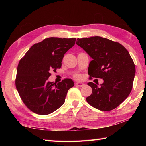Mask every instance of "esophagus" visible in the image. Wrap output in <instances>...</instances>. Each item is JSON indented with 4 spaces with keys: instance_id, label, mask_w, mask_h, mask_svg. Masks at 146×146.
Returning <instances> with one entry per match:
<instances>
[{
    "instance_id": "obj_1",
    "label": "esophagus",
    "mask_w": 146,
    "mask_h": 146,
    "mask_svg": "<svg viewBox=\"0 0 146 146\" xmlns=\"http://www.w3.org/2000/svg\"><path fill=\"white\" fill-rule=\"evenodd\" d=\"M75 85L76 86H80V87H82V86H83V85H84V84H83V83L76 82V83H75Z\"/></svg>"
}]
</instances>
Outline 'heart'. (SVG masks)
<instances>
[{
	"mask_svg": "<svg viewBox=\"0 0 146 146\" xmlns=\"http://www.w3.org/2000/svg\"><path fill=\"white\" fill-rule=\"evenodd\" d=\"M75 77H76V78H78V79H80V78H81V76H80V75H76Z\"/></svg>",
	"mask_w": 146,
	"mask_h": 146,
	"instance_id": "1",
	"label": "heart"
}]
</instances>
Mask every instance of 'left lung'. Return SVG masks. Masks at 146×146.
I'll use <instances>...</instances> for the list:
<instances>
[{
	"instance_id": "8db88e82",
	"label": "left lung",
	"mask_w": 146,
	"mask_h": 146,
	"mask_svg": "<svg viewBox=\"0 0 146 146\" xmlns=\"http://www.w3.org/2000/svg\"><path fill=\"white\" fill-rule=\"evenodd\" d=\"M76 44L93 59L88 69L90 78L104 80L100 86L88 83L92 93L86 101L102 111L114 109L127 98L132 88L135 67L129 52L120 43L99 36L78 38Z\"/></svg>"
}]
</instances>
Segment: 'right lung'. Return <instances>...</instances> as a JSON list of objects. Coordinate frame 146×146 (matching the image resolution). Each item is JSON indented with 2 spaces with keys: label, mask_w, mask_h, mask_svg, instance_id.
<instances>
[{
  "label": "right lung",
  "mask_w": 146,
  "mask_h": 146,
  "mask_svg": "<svg viewBox=\"0 0 146 146\" xmlns=\"http://www.w3.org/2000/svg\"><path fill=\"white\" fill-rule=\"evenodd\" d=\"M76 38H49L32 46L19 63L15 86L22 100L34 113L45 115L64 103L74 86L71 79L58 83L48 82L51 71L61 66L64 54L75 45Z\"/></svg>",
  "instance_id": "1"
}]
</instances>
